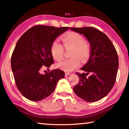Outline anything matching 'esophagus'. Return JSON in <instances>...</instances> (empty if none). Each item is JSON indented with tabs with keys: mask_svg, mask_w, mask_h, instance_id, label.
Instances as JSON below:
<instances>
[{
	"mask_svg": "<svg viewBox=\"0 0 129 129\" xmlns=\"http://www.w3.org/2000/svg\"><path fill=\"white\" fill-rule=\"evenodd\" d=\"M65 76H69V75H71V73H69V72H65Z\"/></svg>",
	"mask_w": 129,
	"mask_h": 129,
	"instance_id": "obj_1",
	"label": "esophagus"
}]
</instances>
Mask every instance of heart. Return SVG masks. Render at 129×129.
Instances as JSON below:
<instances>
[{
	"instance_id": "heart-1",
	"label": "heart",
	"mask_w": 129,
	"mask_h": 129,
	"mask_svg": "<svg viewBox=\"0 0 129 129\" xmlns=\"http://www.w3.org/2000/svg\"><path fill=\"white\" fill-rule=\"evenodd\" d=\"M61 40L65 49H71L69 54L71 58L57 64V66L59 68L69 72L80 67V59L83 62L89 60L91 54V45L88 40H84L82 35L77 32H70L63 35ZM63 46L56 40L52 43L51 54L54 59L57 61H60L64 57L65 51Z\"/></svg>"
}]
</instances>
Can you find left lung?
Returning <instances> with one entry per match:
<instances>
[{
	"label": "left lung",
	"instance_id": "left-lung-1",
	"mask_svg": "<svg viewBox=\"0 0 129 129\" xmlns=\"http://www.w3.org/2000/svg\"><path fill=\"white\" fill-rule=\"evenodd\" d=\"M70 29L84 35L91 45L90 58L81 69L86 73H76L79 82L74 86V92L87 102L99 101L110 92L116 81L119 65L116 49L108 37L97 28ZM89 74L91 76L87 77Z\"/></svg>",
	"mask_w": 129,
	"mask_h": 129
}]
</instances>
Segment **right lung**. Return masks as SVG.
<instances>
[{
    "label": "right lung",
    "instance_id": "add662e5",
    "mask_svg": "<svg viewBox=\"0 0 129 129\" xmlns=\"http://www.w3.org/2000/svg\"><path fill=\"white\" fill-rule=\"evenodd\" d=\"M68 29V27L36 25L17 41L11 63L16 85L26 99L32 101L46 99L54 91L58 80L64 77V72L60 69L49 70L44 75L41 70L44 67L48 69L53 63L52 43Z\"/></svg>",
    "mask_w": 129,
    "mask_h": 129
}]
</instances>
